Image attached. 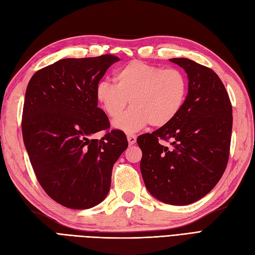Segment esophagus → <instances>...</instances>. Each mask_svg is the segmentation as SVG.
Wrapping results in <instances>:
<instances>
[{
    "label": "esophagus",
    "instance_id": "1",
    "mask_svg": "<svg viewBox=\"0 0 255 255\" xmlns=\"http://www.w3.org/2000/svg\"><path fill=\"white\" fill-rule=\"evenodd\" d=\"M128 144L132 145L136 142V136L133 135V134H128Z\"/></svg>",
    "mask_w": 255,
    "mask_h": 255
}]
</instances>
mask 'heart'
Here are the masks:
<instances>
[{
  "instance_id": "b5f03b06",
  "label": "heart",
  "mask_w": 255,
  "mask_h": 255,
  "mask_svg": "<svg viewBox=\"0 0 255 255\" xmlns=\"http://www.w3.org/2000/svg\"><path fill=\"white\" fill-rule=\"evenodd\" d=\"M115 82H99L96 99L112 119L120 117L129 101L132 109L114 122L115 128L126 133L137 132L148 125H168L186 100L187 79L176 68L164 69L133 60L115 73Z\"/></svg>"
}]
</instances>
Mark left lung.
<instances>
[{
    "label": "left lung",
    "instance_id": "8db88e82",
    "mask_svg": "<svg viewBox=\"0 0 255 255\" xmlns=\"http://www.w3.org/2000/svg\"><path fill=\"white\" fill-rule=\"evenodd\" d=\"M188 78V94L168 125L142 134L140 171L150 194L171 205H187L207 195L225 172L232 134V104L212 69L188 58H171ZM159 140H171L169 148Z\"/></svg>",
    "mask_w": 255,
    "mask_h": 255
}]
</instances>
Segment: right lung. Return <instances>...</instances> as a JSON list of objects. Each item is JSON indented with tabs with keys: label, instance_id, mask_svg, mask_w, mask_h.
I'll return each instance as SVG.
<instances>
[{
	"label": "right lung",
	"instance_id": "right-lung-1",
	"mask_svg": "<svg viewBox=\"0 0 255 255\" xmlns=\"http://www.w3.org/2000/svg\"><path fill=\"white\" fill-rule=\"evenodd\" d=\"M117 56L65 58L29 80L22 114L23 141L38 182L54 201L72 210L98 205L110 191L113 166L128 148L110 130L96 86ZM100 130L101 140L89 137Z\"/></svg>",
	"mask_w": 255,
	"mask_h": 255
}]
</instances>
